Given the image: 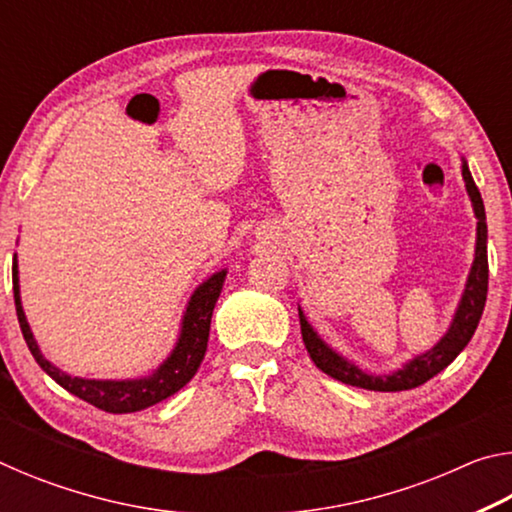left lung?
Here are the masks:
<instances>
[{
    "label": "left lung",
    "mask_w": 512,
    "mask_h": 512,
    "mask_svg": "<svg viewBox=\"0 0 512 512\" xmlns=\"http://www.w3.org/2000/svg\"><path fill=\"white\" fill-rule=\"evenodd\" d=\"M463 178H465L467 194L472 198L474 214L476 219H479V225H476V255H474L470 277H467L463 300L461 305H458L454 323L449 327V332L443 336V341H440L433 350L420 354V357H415L411 363H406L402 370L393 372V375H384V377L366 375V372H361L354 363L345 361L334 350H329L327 345L318 339L314 329H311L305 314L298 311L302 341H305V348L309 352L311 361H314L325 375L339 379L343 384L366 388V391H384V393L409 391V388L422 386L424 381L436 377L438 372L447 368L449 363L461 354L465 345L470 343V339L474 336V329L481 320L485 298H488V225H485V210H483V198L479 194V187L474 185L472 173L467 169L465 162H463Z\"/></svg>",
    "instance_id": "left-lung-1"
}]
</instances>
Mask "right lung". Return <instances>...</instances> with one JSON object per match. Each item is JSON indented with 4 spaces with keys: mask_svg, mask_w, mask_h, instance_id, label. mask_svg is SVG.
I'll use <instances>...</instances> for the list:
<instances>
[{
    "mask_svg": "<svg viewBox=\"0 0 512 512\" xmlns=\"http://www.w3.org/2000/svg\"><path fill=\"white\" fill-rule=\"evenodd\" d=\"M225 280V271L214 273L210 280L203 282L201 287L194 291L192 300H189L187 314L183 320V332L176 350L171 352V357L162 363V366L153 372L151 377L144 379H128V381H97V379H79L69 377L63 370L42 357L38 350L33 334L29 329L27 318H24L22 302H20V284H17V264L13 259V296H15V311L17 320H20V329L24 341H27L33 359L38 361V366L47 372V375L76 397H81L83 402H88L97 409L106 413H135L142 411L146 406H153L162 400H167L169 395L178 393L189 379L196 375L198 366L205 357L207 339H210V323H212V311L219 298L221 287Z\"/></svg>",
    "mask_w": 512,
    "mask_h": 512,
    "instance_id": "1",
    "label": "right lung"
}]
</instances>
